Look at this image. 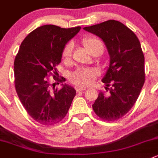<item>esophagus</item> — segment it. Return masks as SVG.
Returning <instances> with one entry per match:
<instances>
[{
  "label": "esophagus",
  "mask_w": 158,
  "mask_h": 158,
  "mask_svg": "<svg viewBox=\"0 0 158 158\" xmlns=\"http://www.w3.org/2000/svg\"><path fill=\"white\" fill-rule=\"evenodd\" d=\"M85 90H86V88H80V87H79V88H76V91L77 92H81V91H85Z\"/></svg>",
  "instance_id": "1"
}]
</instances>
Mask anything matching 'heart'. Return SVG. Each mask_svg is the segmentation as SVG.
<instances>
[{"label": "heart", "mask_w": 158, "mask_h": 158, "mask_svg": "<svg viewBox=\"0 0 158 158\" xmlns=\"http://www.w3.org/2000/svg\"><path fill=\"white\" fill-rule=\"evenodd\" d=\"M82 43L85 46V49L91 53L92 51L98 47H102V42L98 39L92 36H86L82 39ZM73 45L71 43H67L63 48L61 52V57L64 60H67L71 56ZM98 76V73L95 70L92 68H78L73 72L70 76V80L76 86L87 87L91 85L95 81Z\"/></svg>", "instance_id": "1"}]
</instances>
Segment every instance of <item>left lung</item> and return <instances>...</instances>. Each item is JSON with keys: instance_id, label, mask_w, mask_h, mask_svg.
<instances>
[{"instance_id": "1", "label": "left lung", "mask_w": 158, "mask_h": 158, "mask_svg": "<svg viewBox=\"0 0 158 158\" xmlns=\"http://www.w3.org/2000/svg\"><path fill=\"white\" fill-rule=\"evenodd\" d=\"M84 29L100 37L110 56V64L102 79L109 94L99 92L93 110L101 119L116 121L134 106L145 82L144 55L140 43L132 30L115 20Z\"/></svg>"}]
</instances>
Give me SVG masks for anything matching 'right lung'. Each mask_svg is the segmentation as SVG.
<instances>
[{"instance_id": "add662e5", "label": "right lung", "mask_w": 158, "mask_h": 158, "mask_svg": "<svg viewBox=\"0 0 158 158\" xmlns=\"http://www.w3.org/2000/svg\"><path fill=\"white\" fill-rule=\"evenodd\" d=\"M81 27L64 28L46 25L35 28L21 44L14 62L15 85L18 96L28 115L40 124L54 125L68 112L76 94L74 88L63 85L55 88L56 82L65 78L57 73L61 52ZM52 76L56 82H51Z\"/></svg>"}]
</instances>
